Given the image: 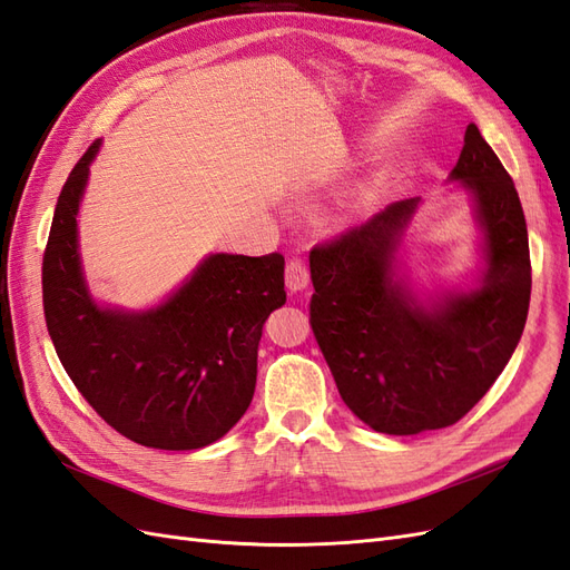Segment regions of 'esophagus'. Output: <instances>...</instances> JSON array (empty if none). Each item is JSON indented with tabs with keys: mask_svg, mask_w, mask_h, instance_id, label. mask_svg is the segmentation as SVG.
Wrapping results in <instances>:
<instances>
[{
	"mask_svg": "<svg viewBox=\"0 0 570 570\" xmlns=\"http://www.w3.org/2000/svg\"><path fill=\"white\" fill-rule=\"evenodd\" d=\"M308 282H311V272H308V265H305L303 262V257H291L288 262H286V286L294 291H303L305 286H308Z\"/></svg>",
	"mask_w": 570,
	"mask_h": 570,
	"instance_id": "esophagus-1",
	"label": "esophagus"
}]
</instances>
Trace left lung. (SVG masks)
Returning a JSON list of instances; mask_svg holds the SVG:
<instances>
[{
    "label": "left lung",
    "mask_w": 570,
    "mask_h": 570,
    "mask_svg": "<svg viewBox=\"0 0 570 570\" xmlns=\"http://www.w3.org/2000/svg\"><path fill=\"white\" fill-rule=\"evenodd\" d=\"M474 204L484 269L474 288L421 298L397 276L419 197L313 247L311 327L344 404L387 435L452 426L513 356L530 308L528 224L508 170L466 125L450 173Z\"/></svg>",
    "instance_id": "1"
}]
</instances>
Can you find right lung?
Here are the masks:
<instances>
[{"mask_svg": "<svg viewBox=\"0 0 570 570\" xmlns=\"http://www.w3.org/2000/svg\"><path fill=\"white\" fill-rule=\"evenodd\" d=\"M96 139L62 187L42 257L55 352L98 416L129 441L197 450L238 424L255 395L262 325L286 303L284 257L216 253L146 311L98 305L86 286L77 214Z\"/></svg>", "mask_w": 570, "mask_h": 570, "instance_id": "obj_1", "label": "right lung"}]
</instances>
